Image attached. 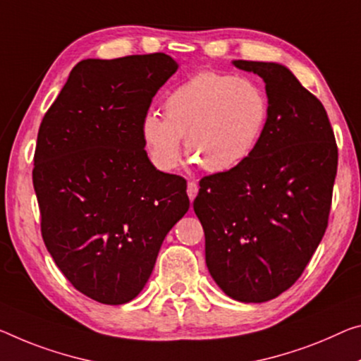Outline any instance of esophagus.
<instances>
[{"instance_id":"obj_1","label":"esophagus","mask_w":361,"mask_h":361,"mask_svg":"<svg viewBox=\"0 0 361 361\" xmlns=\"http://www.w3.org/2000/svg\"><path fill=\"white\" fill-rule=\"evenodd\" d=\"M197 193H198V185L195 184V182H188L187 195H188V198H190V202H193V200H195Z\"/></svg>"}]
</instances>
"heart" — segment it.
Returning a JSON list of instances; mask_svg holds the SVG:
<instances>
[{
    "label": "heart",
    "instance_id": "1",
    "mask_svg": "<svg viewBox=\"0 0 361 361\" xmlns=\"http://www.w3.org/2000/svg\"><path fill=\"white\" fill-rule=\"evenodd\" d=\"M166 118L148 113L142 137L153 163L174 169L180 159V137L188 154L209 173L242 164L262 140L269 116L268 97L252 79L204 71L169 92Z\"/></svg>",
    "mask_w": 361,
    "mask_h": 361
}]
</instances>
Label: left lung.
<instances>
[{"label": "left lung", "mask_w": 361, "mask_h": 361, "mask_svg": "<svg viewBox=\"0 0 361 361\" xmlns=\"http://www.w3.org/2000/svg\"><path fill=\"white\" fill-rule=\"evenodd\" d=\"M232 64L264 80L268 123L245 161L200 180L193 209L216 284L234 300L262 303L302 276L324 235L337 145L324 106L286 66Z\"/></svg>", "instance_id": "left-lung-1"}]
</instances>
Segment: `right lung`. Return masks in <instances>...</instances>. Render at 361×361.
<instances>
[{
  "label": "right lung",
  "mask_w": 361,
  "mask_h": 361,
  "mask_svg": "<svg viewBox=\"0 0 361 361\" xmlns=\"http://www.w3.org/2000/svg\"><path fill=\"white\" fill-rule=\"evenodd\" d=\"M177 68L164 53L80 61L38 130L32 179L43 242L66 279L99 303L134 300L190 207L185 179L154 168L142 137Z\"/></svg>",
  "instance_id": "1"
}]
</instances>
